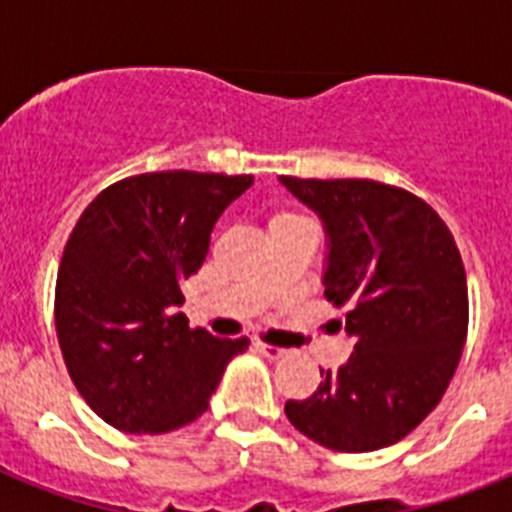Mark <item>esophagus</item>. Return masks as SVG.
Segmentation results:
<instances>
[{
  "mask_svg": "<svg viewBox=\"0 0 512 512\" xmlns=\"http://www.w3.org/2000/svg\"><path fill=\"white\" fill-rule=\"evenodd\" d=\"M256 348H259V351L266 356V359H284V356L289 354L287 348L274 346V343H256Z\"/></svg>",
  "mask_w": 512,
  "mask_h": 512,
  "instance_id": "esophagus-1",
  "label": "esophagus"
}]
</instances>
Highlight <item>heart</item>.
Segmentation results:
<instances>
[{
	"mask_svg": "<svg viewBox=\"0 0 512 512\" xmlns=\"http://www.w3.org/2000/svg\"><path fill=\"white\" fill-rule=\"evenodd\" d=\"M297 223H310V220H307L305 215H300V212H292V210H279L269 215V230L284 228V225H297Z\"/></svg>",
	"mask_w": 512,
	"mask_h": 512,
	"instance_id": "heart-1",
	"label": "heart"
}]
</instances>
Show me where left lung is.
Instances as JSON below:
<instances>
[{
    "instance_id": "obj_1",
    "label": "left lung",
    "mask_w": 512,
    "mask_h": 512,
    "mask_svg": "<svg viewBox=\"0 0 512 512\" xmlns=\"http://www.w3.org/2000/svg\"><path fill=\"white\" fill-rule=\"evenodd\" d=\"M328 230L325 297L346 307L354 354L307 400L284 405L315 443L364 454L402 441L441 402L467 341V271L449 225L374 179L282 176ZM341 323V320H338Z\"/></svg>"
}]
</instances>
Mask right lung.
<instances>
[{"label":"right lung","instance_id":"1","mask_svg":"<svg viewBox=\"0 0 512 512\" xmlns=\"http://www.w3.org/2000/svg\"><path fill=\"white\" fill-rule=\"evenodd\" d=\"M251 174L151 171L97 194L71 230L56 279V333L71 382L125 433L200 418L246 338L189 328L176 307L225 207Z\"/></svg>","mask_w":512,"mask_h":512}]
</instances>
